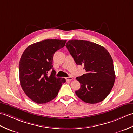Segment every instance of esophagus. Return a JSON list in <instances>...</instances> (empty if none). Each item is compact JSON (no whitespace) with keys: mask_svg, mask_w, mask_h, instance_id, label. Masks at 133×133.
I'll return each mask as SVG.
<instances>
[{"mask_svg":"<svg viewBox=\"0 0 133 133\" xmlns=\"http://www.w3.org/2000/svg\"><path fill=\"white\" fill-rule=\"evenodd\" d=\"M66 79L67 81H71L72 80V78L71 77H67L66 78Z\"/></svg>","mask_w":133,"mask_h":133,"instance_id":"esophagus-1","label":"esophagus"}]
</instances>
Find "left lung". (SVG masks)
Listing matches in <instances>:
<instances>
[{
  "instance_id": "obj_1",
  "label": "left lung",
  "mask_w": 133,
  "mask_h": 133,
  "mask_svg": "<svg viewBox=\"0 0 133 133\" xmlns=\"http://www.w3.org/2000/svg\"><path fill=\"white\" fill-rule=\"evenodd\" d=\"M66 46L77 65H83L86 73L77 80L81 88L75 94L84 102L94 104L103 101L114 86L113 61L105 48L84 40H70Z\"/></svg>"
}]
</instances>
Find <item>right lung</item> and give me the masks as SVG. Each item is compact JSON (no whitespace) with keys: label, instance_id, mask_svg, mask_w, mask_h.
Listing matches in <instances>:
<instances>
[{"label":"right lung","instance_id":"1","mask_svg":"<svg viewBox=\"0 0 133 133\" xmlns=\"http://www.w3.org/2000/svg\"><path fill=\"white\" fill-rule=\"evenodd\" d=\"M66 40L46 39L30 45L22 55L19 64L20 83L28 97L38 104L46 103L57 96L64 78L55 77L53 56L63 48Z\"/></svg>","mask_w":133,"mask_h":133}]
</instances>
